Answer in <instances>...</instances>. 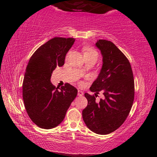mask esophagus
<instances>
[{
    "instance_id": "1",
    "label": "esophagus",
    "mask_w": 157,
    "mask_h": 157,
    "mask_svg": "<svg viewBox=\"0 0 157 157\" xmlns=\"http://www.w3.org/2000/svg\"><path fill=\"white\" fill-rule=\"evenodd\" d=\"M78 95L79 96H82L83 95H84V92H82V90H78Z\"/></svg>"
}]
</instances>
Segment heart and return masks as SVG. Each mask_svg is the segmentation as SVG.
I'll return each instance as SVG.
<instances>
[{
	"mask_svg": "<svg viewBox=\"0 0 157 157\" xmlns=\"http://www.w3.org/2000/svg\"><path fill=\"white\" fill-rule=\"evenodd\" d=\"M84 56H93L98 57L97 51L92 47H89V46H87V47H85L84 48Z\"/></svg>",
	"mask_w": 157,
	"mask_h": 157,
	"instance_id": "heart-1",
	"label": "heart"
}]
</instances>
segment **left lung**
Wrapping results in <instances>:
<instances>
[{
	"instance_id": "8db88e82",
	"label": "left lung",
	"mask_w": 157,
	"mask_h": 157,
	"mask_svg": "<svg viewBox=\"0 0 157 157\" xmlns=\"http://www.w3.org/2000/svg\"><path fill=\"white\" fill-rule=\"evenodd\" d=\"M96 46L102 56V66L90 91L85 93L88 105L82 117L86 126L97 134L115 131L128 117L134 99V79L131 65L125 55L111 41L99 40ZM103 91L105 98L95 97Z\"/></svg>"
}]
</instances>
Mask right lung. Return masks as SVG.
Instances as JSON below:
<instances>
[{
	"label": "right lung",
	"mask_w": 157,
	"mask_h": 157,
	"mask_svg": "<svg viewBox=\"0 0 157 157\" xmlns=\"http://www.w3.org/2000/svg\"><path fill=\"white\" fill-rule=\"evenodd\" d=\"M75 42L55 37L36 50L29 59L23 82V99L28 115L36 125L52 129L64 119L78 90L65 84L60 90L51 82L52 71L65 63L66 54Z\"/></svg>",
	"instance_id": "right-lung-1"
}]
</instances>
